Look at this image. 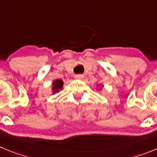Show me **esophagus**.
Segmentation results:
<instances>
[{
  "label": "esophagus",
  "instance_id": "obj_1",
  "mask_svg": "<svg viewBox=\"0 0 157 157\" xmlns=\"http://www.w3.org/2000/svg\"><path fill=\"white\" fill-rule=\"evenodd\" d=\"M75 79H77V80H82L83 78V75L82 74H77V75H75Z\"/></svg>",
  "mask_w": 157,
  "mask_h": 157
}]
</instances>
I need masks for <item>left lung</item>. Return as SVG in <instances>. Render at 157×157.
<instances>
[{"label": "left lung", "instance_id": "obj_1", "mask_svg": "<svg viewBox=\"0 0 157 157\" xmlns=\"http://www.w3.org/2000/svg\"><path fill=\"white\" fill-rule=\"evenodd\" d=\"M101 88H102V86L100 85V87H99V88H98V90H101Z\"/></svg>", "mask_w": 157, "mask_h": 157}]
</instances>
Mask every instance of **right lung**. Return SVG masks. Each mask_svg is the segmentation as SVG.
Returning a JSON list of instances; mask_svg holds the SVG:
<instances>
[{
    "label": "right lung",
    "instance_id": "1",
    "mask_svg": "<svg viewBox=\"0 0 157 157\" xmlns=\"http://www.w3.org/2000/svg\"><path fill=\"white\" fill-rule=\"evenodd\" d=\"M63 87V81L60 79H56L52 83V93H58L60 90H62Z\"/></svg>",
    "mask_w": 157,
    "mask_h": 157
}]
</instances>
